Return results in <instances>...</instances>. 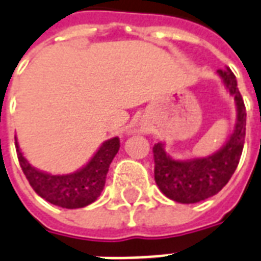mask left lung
I'll list each match as a JSON object with an SVG mask.
<instances>
[{
  "label": "left lung",
  "mask_w": 261,
  "mask_h": 261,
  "mask_svg": "<svg viewBox=\"0 0 261 261\" xmlns=\"http://www.w3.org/2000/svg\"><path fill=\"white\" fill-rule=\"evenodd\" d=\"M219 76L234 97L236 126L226 144L208 157L175 160L164 150V144L153 146L154 180L168 198L182 204H194L215 196L227 185L241 159L246 130V109L231 69H219Z\"/></svg>",
  "instance_id": "left-lung-1"
}]
</instances>
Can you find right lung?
<instances>
[{
    "label": "right lung",
    "instance_id": "obj_1",
    "mask_svg": "<svg viewBox=\"0 0 261 261\" xmlns=\"http://www.w3.org/2000/svg\"><path fill=\"white\" fill-rule=\"evenodd\" d=\"M15 145L20 167L38 196L53 205L75 210L89 205L99 197L120 141L117 137L105 141L86 166L67 175H51L34 168L20 152L17 141Z\"/></svg>",
    "mask_w": 261,
    "mask_h": 261
}]
</instances>
